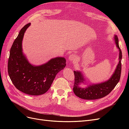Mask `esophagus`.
<instances>
[{"label":"esophagus","instance_id":"34e87169","mask_svg":"<svg viewBox=\"0 0 129 129\" xmlns=\"http://www.w3.org/2000/svg\"><path fill=\"white\" fill-rule=\"evenodd\" d=\"M68 60L70 62H75L77 60V56L75 54H71V55H70V56L68 57Z\"/></svg>","mask_w":129,"mask_h":129}]
</instances>
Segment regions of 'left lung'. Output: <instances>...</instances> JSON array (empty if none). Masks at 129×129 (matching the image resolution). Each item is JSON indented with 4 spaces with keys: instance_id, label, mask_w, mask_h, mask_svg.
I'll list each match as a JSON object with an SVG mask.
<instances>
[{
    "instance_id": "1",
    "label": "left lung",
    "mask_w": 129,
    "mask_h": 129,
    "mask_svg": "<svg viewBox=\"0 0 129 129\" xmlns=\"http://www.w3.org/2000/svg\"><path fill=\"white\" fill-rule=\"evenodd\" d=\"M114 39L115 44L119 50V62L117 66L115 72L112 74L110 79L104 82L97 84L89 85L87 87L81 88L80 85L83 83L84 79L82 74L80 72L74 71L75 75V82L73 86V91L76 96L84 100H96L101 99L108 95L110 93L119 81L122 64L121 60L122 58V51L118 45V39L116 36H115Z\"/></svg>"
}]
</instances>
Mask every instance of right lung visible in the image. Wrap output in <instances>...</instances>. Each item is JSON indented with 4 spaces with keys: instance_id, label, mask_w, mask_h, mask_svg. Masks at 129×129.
I'll use <instances>...</instances> for the list:
<instances>
[{
    "instance_id": "obj_1",
    "label": "right lung",
    "mask_w": 129,
    "mask_h": 129,
    "mask_svg": "<svg viewBox=\"0 0 129 129\" xmlns=\"http://www.w3.org/2000/svg\"><path fill=\"white\" fill-rule=\"evenodd\" d=\"M30 24L21 29L11 47L8 61V73L17 89L30 95H42L48 90L56 74L66 65L62 57L52 58L47 63L36 66L29 63L22 53V41Z\"/></svg>"
}]
</instances>
